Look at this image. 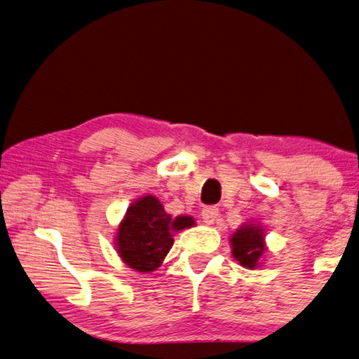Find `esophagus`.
Instances as JSON below:
<instances>
[{"label": "esophagus", "mask_w": 359, "mask_h": 359, "mask_svg": "<svg viewBox=\"0 0 359 359\" xmlns=\"http://www.w3.org/2000/svg\"><path fill=\"white\" fill-rule=\"evenodd\" d=\"M218 215H219L218 208L212 207V205L204 207V208H202V212H201V217H202V219H204L205 224H213L215 221H217Z\"/></svg>", "instance_id": "esophagus-1"}]
</instances>
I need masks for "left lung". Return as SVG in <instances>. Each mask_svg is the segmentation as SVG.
I'll return each mask as SVG.
<instances>
[{"mask_svg": "<svg viewBox=\"0 0 359 359\" xmlns=\"http://www.w3.org/2000/svg\"><path fill=\"white\" fill-rule=\"evenodd\" d=\"M232 256L246 269H257L265 252V232L262 226L248 223L232 233Z\"/></svg>", "mask_w": 359, "mask_h": 359, "instance_id": "obj_1", "label": "left lung"}]
</instances>
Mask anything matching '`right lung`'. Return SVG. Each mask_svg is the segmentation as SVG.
I'll return each mask as SVG.
<instances>
[{"label":"right lung","instance_id":"right-lung-1","mask_svg":"<svg viewBox=\"0 0 359 359\" xmlns=\"http://www.w3.org/2000/svg\"><path fill=\"white\" fill-rule=\"evenodd\" d=\"M191 226V217L182 215L172 218L157 198L147 194L130 204L117 227V254L130 269L141 273L154 271L171 250L174 233Z\"/></svg>","mask_w":359,"mask_h":359}]
</instances>
